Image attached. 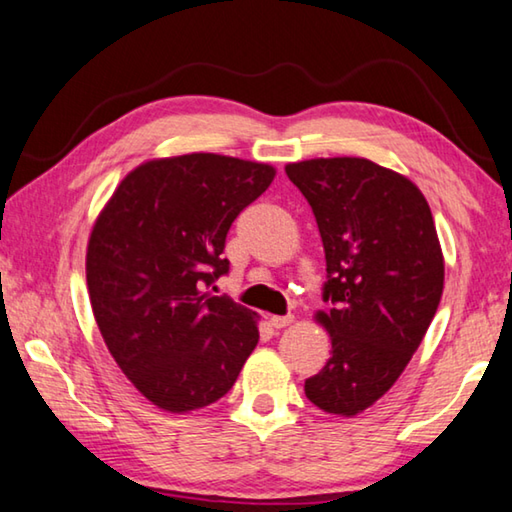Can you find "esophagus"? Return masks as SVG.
<instances>
[{"instance_id":"esophagus-1","label":"esophagus","mask_w":512,"mask_h":512,"mask_svg":"<svg viewBox=\"0 0 512 512\" xmlns=\"http://www.w3.org/2000/svg\"><path fill=\"white\" fill-rule=\"evenodd\" d=\"M292 320H295L292 315H272L270 326H272V329H286V326L292 324Z\"/></svg>"}]
</instances>
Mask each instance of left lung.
Instances as JSON below:
<instances>
[{
    "instance_id": "obj_1",
    "label": "left lung",
    "mask_w": 512,
    "mask_h": 512,
    "mask_svg": "<svg viewBox=\"0 0 512 512\" xmlns=\"http://www.w3.org/2000/svg\"><path fill=\"white\" fill-rule=\"evenodd\" d=\"M313 208L326 281L317 313L331 358L306 397L356 415L388 392L438 311L445 263L431 208L415 183L367 158H313L286 167Z\"/></svg>"
}]
</instances>
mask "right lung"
Here are the masks:
<instances>
[{
	"mask_svg": "<svg viewBox=\"0 0 512 512\" xmlns=\"http://www.w3.org/2000/svg\"><path fill=\"white\" fill-rule=\"evenodd\" d=\"M274 167L217 154L149 161L127 174L92 226L86 279L115 363L158 408H204L233 388L258 342L247 308L213 283L236 217Z\"/></svg>",
	"mask_w": 512,
	"mask_h": 512,
	"instance_id": "right-lung-1",
	"label": "right lung"
}]
</instances>
